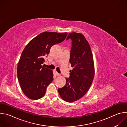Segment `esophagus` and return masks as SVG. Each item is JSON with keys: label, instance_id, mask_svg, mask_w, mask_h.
I'll return each mask as SVG.
<instances>
[{"label": "esophagus", "instance_id": "esophagus-1", "mask_svg": "<svg viewBox=\"0 0 127 127\" xmlns=\"http://www.w3.org/2000/svg\"><path fill=\"white\" fill-rule=\"evenodd\" d=\"M56 75H57V76H60V74L58 73V72H56Z\"/></svg>", "mask_w": 127, "mask_h": 127}]
</instances>
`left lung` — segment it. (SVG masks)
Wrapping results in <instances>:
<instances>
[{
  "label": "left lung",
  "instance_id": "obj_1",
  "mask_svg": "<svg viewBox=\"0 0 127 127\" xmlns=\"http://www.w3.org/2000/svg\"><path fill=\"white\" fill-rule=\"evenodd\" d=\"M69 39L72 41L69 62L73 69L66 78L65 85L58 91L64 100L72 102L87 92L94 80L95 67L92 50L84 36L73 32L69 33L66 40Z\"/></svg>",
  "mask_w": 127,
  "mask_h": 127
}]
</instances>
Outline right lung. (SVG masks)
<instances>
[{
  "label": "right lung",
  "instance_id": "1",
  "mask_svg": "<svg viewBox=\"0 0 127 127\" xmlns=\"http://www.w3.org/2000/svg\"><path fill=\"white\" fill-rule=\"evenodd\" d=\"M67 35V32H45L25 48L18 63L17 74L23 92L28 98L36 100L45 95L47 86L53 80V73L42 64L51 48L64 41Z\"/></svg>",
  "mask_w": 127,
  "mask_h": 127
}]
</instances>
